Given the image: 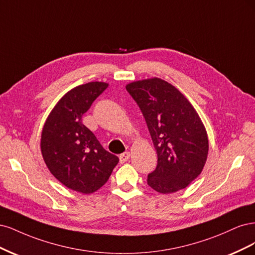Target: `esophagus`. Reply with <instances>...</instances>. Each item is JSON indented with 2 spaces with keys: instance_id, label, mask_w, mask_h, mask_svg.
I'll return each instance as SVG.
<instances>
[{
  "instance_id": "obj_1",
  "label": "esophagus",
  "mask_w": 255,
  "mask_h": 255,
  "mask_svg": "<svg viewBox=\"0 0 255 255\" xmlns=\"http://www.w3.org/2000/svg\"><path fill=\"white\" fill-rule=\"evenodd\" d=\"M129 158H130V152H128V151L123 152L122 154H120V162L121 163H125L126 161H128Z\"/></svg>"
}]
</instances>
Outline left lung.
I'll return each instance as SVG.
<instances>
[{"instance_id": "1", "label": "left lung", "mask_w": 255, "mask_h": 255, "mask_svg": "<svg viewBox=\"0 0 255 255\" xmlns=\"http://www.w3.org/2000/svg\"><path fill=\"white\" fill-rule=\"evenodd\" d=\"M126 90L143 113L158 154L147 183L162 194L185 188L208 158V134L198 113L177 88L157 77L133 81Z\"/></svg>"}]
</instances>
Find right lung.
I'll list each match as a JSON object with an SVG mask.
<instances>
[{
    "label": "right lung",
    "instance_id": "obj_1",
    "mask_svg": "<svg viewBox=\"0 0 255 255\" xmlns=\"http://www.w3.org/2000/svg\"><path fill=\"white\" fill-rule=\"evenodd\" d=\"M108 84L92 81L72 89L47 117L41 152L47 168L63 185L83 194L101 188L119 163L83 124V116Z\"/></svg>",
    "mask_w": 255,
    "mask_h": 255
}]
</instances>
